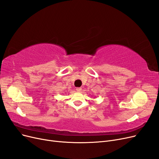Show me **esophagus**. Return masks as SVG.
I'll use <instances>...</instances> for the list:
<instances>
[{"label":"esophagus","mask_w":159,"mask_h":159,"mask_svg":"<svg viewBox=\"0 0 159 159\" xmlns=\"http://www.w3.org/2000/svg\"><path fill=\"white\" fill-rule=\"evenodd\" d=\"M76 90H77V92H81L82 89L81 88H76Z\"/></svg>","instance_id":"obj_1"}]
</instances>
